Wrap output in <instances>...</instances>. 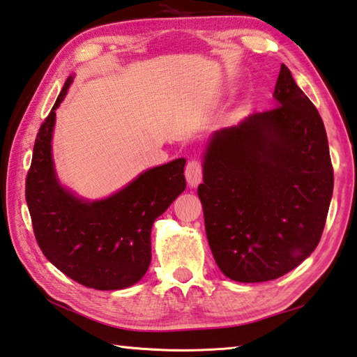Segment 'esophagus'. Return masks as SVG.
I'll list each match as a JSON object with an SVG mask.
<instances>
[{
	"label": "esophagus",
	"mask_w": 357,
	"mask_h": 357,
	"mask_svg": "<svg viewBox=\"0 0 357 357\" xmlns=\"http://www.w3.org/2000/svg\"><path fill=\"white\" fill-rule=\"evenodd\" d=\"M185 178L187 183L192 187H197L203 179V162L199 159H192L185 165Z\"/></svg>",
	"instance_id": "34e87169"
}]
</instances>
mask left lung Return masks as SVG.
I'll return each mask as SVG.
<instances>
[{
	"label": "left lung",
	"mask_w": 357,
	"mask_h": 357,
	"mask_svg": "<svg viewBox=\"0 0 357 357\" xmlns=\"http://www.w3.org/2000/svg\"><path fill=\"white\" fill-rule=\"evenodd\" d=\"M273 96L278 106L215 132L198 185L213 259L238 282L276 280L310 256L333 197L325 125L284 63Z\"/></svg>",
	"instance_id": "1"
}]
</instances>
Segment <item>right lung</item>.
<instances>
[{
    "label": "right lung",
    "instance_id": "1",
    "mask_svg": "<svg viewBox=\"0 0 357 357\" xmlns=\"http://www.w3.org/2000/svg\"><path fill=\"white\" fill-rule=\"evenodd\" d=\"M38 129L26 176V203L36 241L63 275L96 290H119L142 280L151 262V228L185 189V159L151 168L115 195L77 199L57 183L51 159L56 109Z\"/></svg>",
    "mask_w": 357,
    "mask_h": 357
}]
</instances>
